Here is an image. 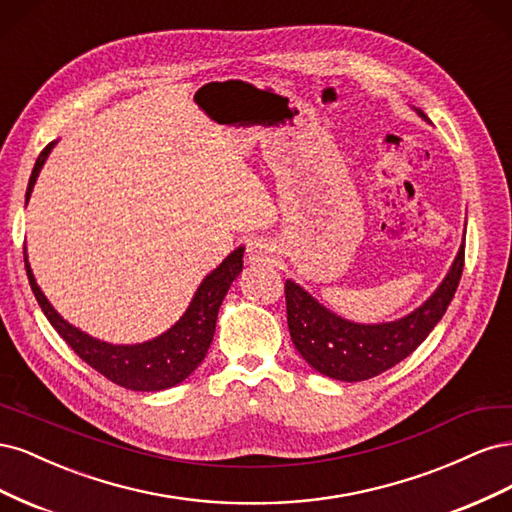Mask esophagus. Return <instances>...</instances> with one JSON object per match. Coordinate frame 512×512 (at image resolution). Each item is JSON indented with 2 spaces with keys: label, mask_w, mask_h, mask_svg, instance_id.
<instances>
[{
  "label": "esophagus",
  "mask_w": 512,
  "mask_h": 512,
  "mask_svg": "<svg viewBox=\"0 0 512 512\" xmlns=\"http://www.w3.org/2000/svg\"><path fill=\"white\" fill-rule=\"evenodd\" d=\"M247 260H250V265H256V267L273 265V262H275V252H273V247L267 241L256 239V241H252L250 245H247Z\"/></svg>",
  "instance_id": "obj_1"
}]
</instances>
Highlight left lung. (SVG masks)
I'll list each match as a JSON object with an SVG mask.
<instances>
[{
	"label": "left lung",
	"mask_w": 512,
	"mask_h": 512,
	"mask_svg": "<svg viewBox=\"0 0 512 512\" xmlns=\"http://www.w3.org/2000/svg\"><path fill=\"white\" fill-rule=\"evenodd\" d=\"M412 108L423 121H429L421 108ZM461 271L463 243L440 286L410 314L389 322L348 320L322 305L301 284L286 280V312L292 344L307 365H312L322 376L342 382L374 378L404 361L425 342L431 329L442 320L446 307L451 305Z\"/></svg>",
	"instance_id": "8db88e82"
}]
</instances>
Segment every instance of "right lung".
I'll return each mask as SVG.
<instances>
[{
  "mask_svg": "<svg viewBox=\"0 0 512 512\" xmlns=\"http://www.w3.org/2000/svg\"><path fill=\"white\" fill-rule=\"evenodd\" d=\"M55 145L57 141H53L38 156L32 177H29L25 205L29 203V196L34 192L40 170L46 158L51 156ZM243 252V245L235 247L218 267L203 277V282L198 284L188 309H185L173 327L166 329L158 337H151L147 342L138 344H111L81 331L79 327H74V324L61 316L51 305V301L46 299V294L36 282L32 265H29L27 252L25 269L29 277V286H32L44 316L49 318L53 329L66 339V344L79 354L87 365L100 371L104 378L123 386V389L156 393L181 384L200 363L205 361V354L213 342L220 305L232 282H235L243 271Z\"/></svg>",
  "mask_w": 512,
  "mask_h": 512,
  "instance_id": "1",
  "label": "right lung"
}]
</instances>
